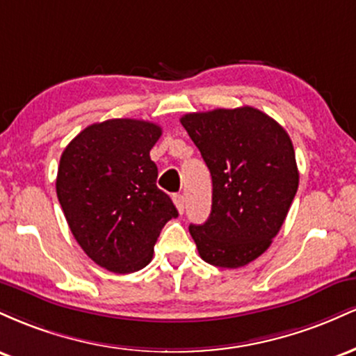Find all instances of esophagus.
<instances>
[{
	"label": "esophagus",
	"mask_w": 356,
	"mask_h": 356,
	"mask_svg": "<svg viewBox=\"0 0 356 356\" xmlns=\"http://www.w3.org/2000/svg\"><path fill=\"white\" fill-rule=\"evenodd\" d=\"M172 201L175 204V207H177L179 214H182V212H184V195L182 194H174Z\"/></svg>",
	"instance_id": "esophagus-1"
}]
</instances>
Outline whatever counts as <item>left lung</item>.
I'll use <instances>...</instances> for the list:
<instances>
[{
  "mask_svg": "<svg viewBox=\"0 0 356 356\" xmlns=\"http://www.w3.org/2000/svg\"><path fill=\"white\" fill-rule=\"evenodd\" d=\"M181 124L209 167L212 207L189 232L206 263L241 268L271 246L300 182L286 130L252 107L186 113Z\"/></svg>",
  "mask_w": 356,
  "mask_h": 356,
  "instance_id": "obj_1",
  "label": "left lung"
}]
</instances>
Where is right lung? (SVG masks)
Listing matches in <instances>:
<instances>
[{"instance_id": "1", "label": "right lung", "mask_w": 356, "mask_h": 356, "mask_svg": "<svg viewBox=\"0 0 356 356\" xmlns=\"http://www.w3.org/2000/svg\"><path fill=\"white\" fill-rule=\"evenodd\" d=\"M161 136L152 122L112 118L88 125L61 154L56 195L73 238L118 275L145 268L162 227L179 216L150 161Z\"/></svg>"}]
</instances>
